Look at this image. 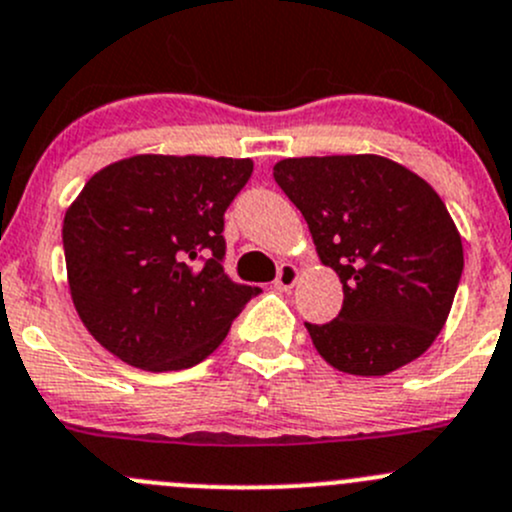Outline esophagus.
I'll list each match as a JSON object with an SVG mask.
<instances>
[{"label": "esophagus", "mask_w": 512, "mask_h": 512, "mask_svg": "<svg viewBox=\"0 0 512 512\" xmlns=\"http://www.w3.org/2000/svg\"><path fill=\"white\" fill-rule=\"evenodd\" d=\"M297 277H299V270L297 267L292 265V262H285V265L280 267V272H277V280H275V287L277 289H292L294 287V282H297Z\"/></svg>", "instance_id": "obj_1"}]
</instances>
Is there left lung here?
Listing matches in <instances>:
<instances>
[{
	"mask_svg": "<svg viewBox=\"0 0 512 512\" xmlns=\"http://www.w3.org/2000/svg\"><path fill=\"white\" fill-rule=\"evenodd\" d=\"M272 175L344 287L337 319L304 322L322 359L356 376L418 359L446 324L463 272L461 235L436 190L366 153L285 158Z\"/></svg>",
	"mask_w": 512,
	"mask_h": 512,
	"instance_id": "1",
	"label": "left lung"
}]
</instances>
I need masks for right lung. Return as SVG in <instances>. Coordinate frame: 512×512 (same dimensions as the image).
Segmentation results:
<instances>
[{"label": "right lung", "instance_id": "1", "mask_svg": "<svg viewBox=\"0 0 512 512\" xmlns=\"http://www.w3.org/2000/svg\"><path fill=\"white\" fill-rule=\"evenodd\" d=\"M250 158L133 156L98 170L64 218L66 275L91 337L143 371L200 364L260 287L223 270L225 210Z\"/></svg>", "mask_w": 512, "mask_h": 512}]
</instances>
